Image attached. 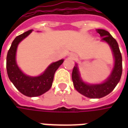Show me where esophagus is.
<instances>
[{"label":"esophagus","mask_w":128,"mask_h":128,"mask_svg":"<svg viewBox=\"0 0 128 128\" xmlns=\"http://www.w3.org/2000/svg\"><path fill=\"white\" fill-rule=\"evenodd\" d=\"M72 56V58H75V56Z\"/></svg>","instance_id":"esophagus-1"}]
</instances>
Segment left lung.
<instances>
[{
  "label": "left lung",
  "instance_id": "left-lung-1",
  "mask_svg": "<svg viewBox=\"0 0 128 128\" xmlns=\"http://www.w3.org/2000/svg\"><path fill=\"white\" fill-rule=\"evenodd\" d=\"M97 33L102 37V40L106 41L110 45L114 57V66L107 80L100 84H87L82 80L77 65L72 72V80L75 88L80 93L92 99L102 98L110 94L120 81L122 75V56L118 43L110 33L104 29H97Z\"/></svg>",
  "mask_w": 128,
  "mask_h": 128
}]
</instances>
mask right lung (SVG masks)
Here are the masks:
<instances>
[{
    "label": "right lung",
    "instance_id": "1",
    "mask_svg": "<svg viewBox=\"0 0 128 128\" xmlns=\"http://www.w3.org/2000/svg\"><path fill=\"white\" fill-rule=\"evenodd\" d=\"M33 30H29L16 38L7 56V72L10 81L22 94L27 96H37L47 92L53 84L55 72L64 60L52 63L43 74L38 77H29L19 69L16 62V53L18 44Z\"/></svg>",
    "mask_w": 128,
    "mask_h": 128
}]
</instances>
